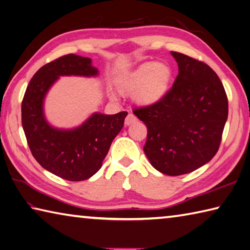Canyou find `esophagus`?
<instances>
[{
  "mask_svg": "<svg viewBox=\"0 0 250 250\" xmlns=\"http://www.w3.org/2000/svg\"><path fill=\"white\" fill-rule=\"evenodd\" d=\"M138 121V118L133 115V114H128V116L125 117V125H130L132 124H134V122Z\"/></svg>",
  "mask_w": 250,
  "mask_h": 250,
  "instance_id": "esophagus-1",
  "label": "esophagus"
}]
</instances>
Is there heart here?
I'll return each mask as SVG.
<instances>
[{"instance_id": "1", "label": "heart", "mask_w": 250, "mask_h": 250, "mask_svg": "<svg viewBox=\"0 0 250 250\" xmlns=\"http://www.w3.org/2000/svg\"><path fill=\"white\" fill-rule=\"evenodd\" d=\"M173 71L166 62H145L118 83L124 94H133L141 105H151L168 92Z\"/></svg>"}]
</instances>
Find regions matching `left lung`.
Instances as JSON below:
<instances>
[{
    "instance_id": "left-lung-1",
    "label": "left lung",
    "mask_w": 250,
    "mask_h": 250,
    "mask_svg": "<svg viewBox=\"0 0 250 250\" xmlns=\"http://www.w3.org/2000/svg\"><path fill=\"white\" fill-rule=\"evenodd\" d=\"M179 75L157 103L134 108L147 128L144 153L161 173L181 175L213 158L228 119V96L207 63L171 52Z\"/></svg>"
}]
</instances>
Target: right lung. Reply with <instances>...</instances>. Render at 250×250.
I'll list each match as a JSON object with an SVG mask.
<instances>
[{
    "instance_id": "add662e5",
    "label": "right lung",
    "mask_w": 250,
    "mask_h": 250,
    "mask_svg": "<svg viewBox=\"0 0 250 250\" xmlns=\"http://www.w3.org/2000/svg\"><path fill=\"white\" fill-rule=\"evenodd\" d=\"M97 72L91 65V58L68 54L41 67L24 92L21 124L29 148L44 169L63 180H86L101 169L128 112H96L76 129L58 130L44 118V96L60 76L90 77Z\"/></svg>"
}]
</instances>
